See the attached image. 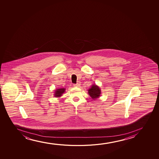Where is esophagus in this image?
I'll return each mask as SVG.
<instances>
[{
  "mask_svg": "<svg viewBox=\"0 0 159 159\" xmlns=\"http://www.w3.org/2000/svg\"><path fill=\"white\" fill-rule=\"evenodd\" d=\"M80 83H78L76 84H74V86H75V87H79V86H80Z\"/></svg>",
  "mask_w": 159,
  "mask_h": 159,
  "instance_id": "34e87169",
  "label": "esophagus"
}]
</instances>
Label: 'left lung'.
<instances>
[{
  "label": "left lung",
  "instance_id": "8db88e82",
  "mask_svg": "<svg viewBox=\"0 0 159 159\" xmlns=\"http://www.w3.org/2000/svg\"><path fill=\"white\" fill-rule=\"evenodd\" d=\"M88 94L91 97L93 100H96V99L99 98L101 94V89L99 87L93 84L91 86V87L89 88L88 90Z\"/></svg>",
  "mask_w": 159,
  "mask_h": 159
}]
</instances>
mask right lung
<instances>
[{"label":"right lung","mask_w":159,"mask_h":159,"mask_svg":"<svg viewBox=\"0 0 159 159\" xmlns=\"http://www.w3.org/2000/svg\"><path fill=\"white\" fill-rule=\"evenodd\" d=\"M65 88H61V89H55L54 91V97L57 98H59L62 96V95L65 92Z\"/></svg>","instance_id":"1"}]
</instances>
